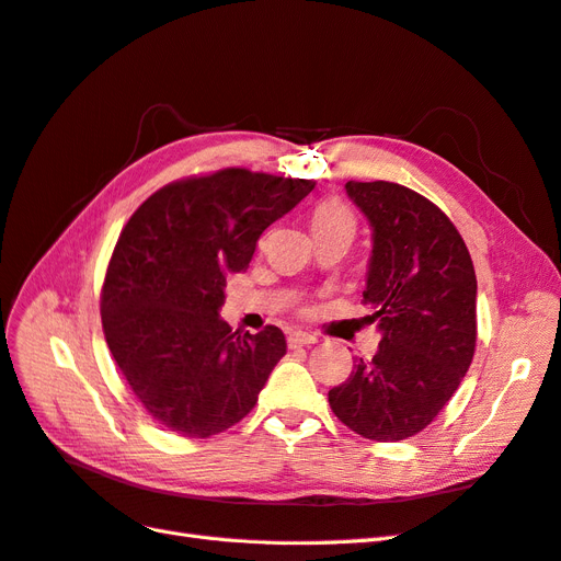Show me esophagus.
Returning <instances> with one entry per match:
<instances>
[{
	"instance_id": "34e87169",
	"label": "esophagus",
	"mask_w": 561,
	"mask_h": 561,
	"mask_svg": "<svg viewBox=\"0 0 561 561\" xmlns=\"http://www.w3.org/2000/svg\"><path fill=\"white\" fill-rule=\"evenodd\" d=\"M318 339L313 336V334H309V332H301V330H297V332H293L290 336H287V344H290L293 348H299V346H309V344H316Z\"/></svg>"
}]
</instances>
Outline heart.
Instances as JSON below:
<instances>
[{
    "mask_svg": "<svg viewBox=\"0 0 561 561\" xmlns=\"http://www.w3.org/2000/svg\"><path fill=\"white\" fill-rule=\"evenodd\" d=\"M311 225H313V229L316 227H348V229H353L355 219H353L351 210L344 206V203L325 201L316 208Z\"/></svg>",
    "mask_w": 561,
    "mask_h": 561,
    "instance_id": "obj_1",
    "label": "heart"
}]
</instances>
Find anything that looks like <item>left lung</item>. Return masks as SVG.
<instances>
[{
    "instance_id": "1",
    "label": "left lung",
    "mask_w": 561,
    "mask_h": 561,
    "mask_svg": "<svg viewBox=\"0 0 561 561\" xmlns=\"http://www.w3.org/2000/svg\"><path fill=\"white\" fill-rule=\"evenodd\" d=\"M346 194L371 229L363 320L381 342L328 398L351 431L398 443L426 428L466 377L478 278L461 233L428 198L383 180H351Z\"/></svg>"
}]
</instances>
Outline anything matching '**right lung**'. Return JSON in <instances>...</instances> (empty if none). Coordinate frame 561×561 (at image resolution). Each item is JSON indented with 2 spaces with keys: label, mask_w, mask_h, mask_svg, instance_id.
<instances>
[{
  "label": "right lung",
  "mask_w": 561,
  "mask_h": 561,
  "mask_svg": "<svg viewBox=\"0 0 561 561\" xmlns=\"http://www.w3.org/2000/svg\"><path fill=\"white\" fill-rule=\"evenodd\" d=\"M313 180L227 168L163 186L118 236L103 285V330L135 398L163 428L210 437L239 423L283 358L268 325L236 334L219 318L229 274Z\"/></svg>",
  "instance_id": "right-lung-1"
}]
</instances>
